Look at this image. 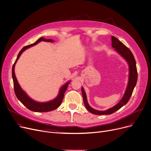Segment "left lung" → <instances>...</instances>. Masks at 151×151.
<instances>
[{"label":"left lung","mask_w":151,"mask_h":151,"mask_svg":"<svg viewBox=\"0 0 151 151\" xmlns=\"http://www.w3.org/2000/svg\"><path fill=\"white\" fill-rule=\"evenodd\" d=\"M112 45L114 48L115 49V50L119 52V53L125 59L129 65V81L128 84V86L127 88V90L125 91L123 97L122 99L120 101L119 103H118L116 106H115L114 107L111 108L109 110H107L106 111H99L96 110L95 109H93L91 108L87 102V99L86 94L83 89V88H81V92L82 95L83 97V101L84 106L87 109V110L90 112L91 114H95V115H110L114 113L116 110L122 108L123 106H124L129 100L131 96L132 95L133 89L136 86L137 80V71L136 68V61L134 59V57L132 54V52L131 50L126 46L125 45L123 44L120 41H119L116 37L114 36H112Z\"/></svg>","instance_id":"left-lung-1"}]
</instances>
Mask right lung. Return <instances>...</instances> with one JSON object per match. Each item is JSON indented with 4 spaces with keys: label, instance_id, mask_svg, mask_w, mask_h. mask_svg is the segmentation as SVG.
Segmentation results:
<instances>
[{
    "label": "right lung",
    "instance_id": "add662e5",
    "mask_svg": "<svg viewBox=\"0 0 151 151\" xmlns=\"http://www.w3.org/2000/svg\"><path fill=\"white\" fill-rule=\"evenodd\" d=\"M40 41L53 42L52 39H45L43 37H41V38H39L38 40L36 42H35V43L29 44L28 45H27V46L24 47L20 50V52H19L17 59L12 67V78H13V81H14V87L15 94L17 97L18 99V100L20 101L26 107L31 111H33V112H50V111L54 110L60 106V104L63 99L64 93H65V91H67L68 85L70 83V82H68L67 83L65 84L64 86L61 88L59 94H58V96L55 98L54 100L48 102L39 103V102H37L33 100H32L31 99H30V98L27 94H26L24 92L22 89V88H20V86H19V85L17 81V80L15 75V72H14L15 65L17 60L19 58V56L21 55L22 52L26 49L29 48L31 46H33V45L37 44Z\"/></svg>",
    "mask_w": 151,
    "mask_h": 151
}]
</instances>
